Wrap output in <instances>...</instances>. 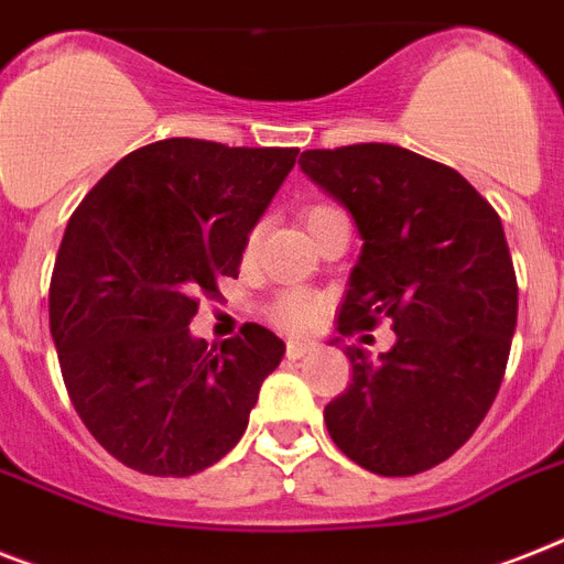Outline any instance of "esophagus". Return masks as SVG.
I'll return each instance as SVG.
<instances>
[{
  "label": "esophagus",
  "instance_id": "esophagus-1",
  "mask_svg": "<svg viewBox=\"0 0 564 564\" xmlns=\"http://www.w3.org/2000/svg\"><path fill=\"white\" fill-rule=\"evenodd\" d=\"M315 350V341H297V338H290L286 341V356L290 359H304V356H310Z\"/></svg>",
  "mask_w": 564,
  "mask_h": 564
}]
</instances>
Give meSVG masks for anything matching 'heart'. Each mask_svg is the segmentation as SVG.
<instances>
[{
	"mask_svg": "<svg viewBox=\"0 0 564 564\" xmlns=\"http://www.w3.org/2000/svg\"><path fill=\"white\" fill-rule=\"evenodd\" d=\"M333 214H341V210L324 203L306 208L304 214L306 231H310L313 226H318L322 219L333 217ZM254 246H258V231H251L249 240H246V254H251ZM324 306H327V301H324L322 295H315V292L286 290L274 297L272 304H269V318H272V324H278L281 329H290V333H310V329H315L318 324H322Z\"/></svg>",
	"mask_w": 564,
	"mask_h": 564,
	"instance_id": "heart-1",
	"label": "heart"
}]
</instances>
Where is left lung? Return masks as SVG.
<instances>
[{
  "label": "left lung",
  "mask_w": 564,
  "mask_h": 564,
  "mask_svg": "<svg viewBox=\"0 0 564 564\" xmlns=\"http://www.w3.org/2000/svg\"><path fill=\"white\" fill-rule=\"evenodd\" d=\"M297 164L361 237L338 333H397L379 361L345 350L354 379L324 409L329 437L368 473H425L473 437L505 379L519 283L501 217L460 173L393 144L306 150Z\"/></svg>",
  "instance_id": "8db88e82"
}]
</instances>
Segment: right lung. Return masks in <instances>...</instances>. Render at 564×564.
<instances>
[{
    "label": "right lung",
    "mask_w": 564,
    "mask_h": 564,
    "mask_svg": "<svg viewBox=\"0 0 564 564\" xmlns=\"http://www.w3.org/2000/svg\"><path fill=\"white\" fill-rule=\"evenodd\" d=\"M295 148L164 139L132 150L77 205L59 242L48 322L72 405L135 473L185 478L249 425L283 341L260 324L208 347L196 295L237 278L246 240Z\"/></svg>",
    "instance_id": "add662e5"
}]
</instances>
